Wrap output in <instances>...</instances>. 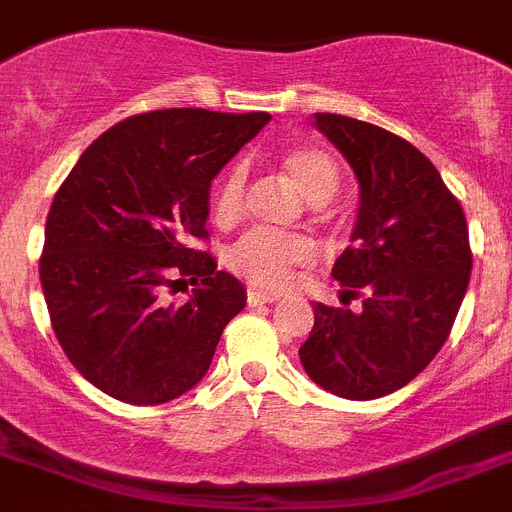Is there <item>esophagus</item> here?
<instances>
[{
  "label": "esophagus",
  "mask_w": 512,
  "mask_h": 512,
  "mask_svg": "<svg viewBox=\"0 0 512 512\" xmlns=\"http://www.w3.org/2000/svg\"><path fill=\"white\" fill-rule=\"evenodd\" d=\"M275 301H278V296H275V293H265V291H260V288H250V291H247V304L250 306L275 304Z\"/></svg>",
  "instance_id": "1"
}]
</instances>
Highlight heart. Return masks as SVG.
Returning <instances> with one entry per match:
<instances>
[{
    "mask_svg": "<svg viewBox=\"0 0 512 512\" xmlns=\"http://www.w3.org/2000/svg\"><path fill=\"white\" fill-rule=\"evenodd\" d=\"M281 167L301 198L322 206L337 193L340 172L335 159L314 146H299L283 154ZM247 175L242 167H231L213 190L211 213L219 226H234L244 213ZM311 244L296 234L250 231L229 252V265L247 281L262 288H278L291 278V270L309 260Z\"/></svg>",
    "mask_w": 512,
    "mask_h": 512,
    "instance_id": "b5f03b06",
    "label": "heart"
}]
</instances>
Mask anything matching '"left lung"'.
<instances>
[{"label":"left lung","instance_id":"obj_1","mask_svg":"<svg viewBox=\"0 0 512 512\" xmlns=\"http://www.w3.org/2000/svg\"><path fill=\"white\" fill-rule=\"evenodd\" d=\"M314 126L358 177L353 247L332 278L358 311L314 304L299 348L309 379L342 399H379L433 361L459 314L471 275L459 201L422 151L373 123L317 113Z\"/></svg>","mask_w":512,"mask_h":512}]
</instances>
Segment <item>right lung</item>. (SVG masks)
Instances as JSON below:
<instances>
[{"instance_id":"right-lung-1","label":"right lung","mask_w":512,"mask_h":512,"mask_svg":"<svg viewBox=\"0 0 512 512\" xmlns=\"http://www.w3.org/2000/svg\"><path fill=\"white\" fill-rule=\"evenodd\" d=\"M268 113L170 108L133 115L92 141L46 221L41 286L71 366L128 404L182 397L206 376L226 324L247 304L206 239L211 180ZM195 285L182 307L167 287Z\"/></svg>"}]
</instances>
